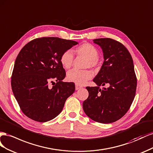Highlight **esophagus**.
Segmentation results:
<instances>
[{
	"mask_svg": "<svg viewBox=\"0 0 153 153\" xmlns=\"http://www.w3.org/2000/svg\"><path fill=\"white\" fill-rule=\"evenodd\" d=\"M82 88V86H79V85H78L76 84V90H79V89H80V88Z\"/></svg>",
	"mask_w": 153,
	"mask_h": 153,
	"instance_id": "obj_1",
	"label": "esophagus"
}]
</instances>
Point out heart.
Returning a JSON list of instances; mask_svg holds the SVG:
<instances>
[{
    "mask_svg": "<svg viewBox=\"0 0 153 153\" xmlns=\"http://www.w3.org/2000/svg\"><path fill=\"white\" fill-rule=\"evenodd\" d=\"M75 52L78 57L86 58L83 65V68H90L94 69L97 66L99 52L96 48L90 43H83L76 48ZM74 55L72 51H66L60 57V62L64 68L69 69L74 63ZM92 75L91 73L87 70L73 69L70 71L67 75V79L70 82H74L78 85H82L90 79Z\"/></svg>",
    "mask_w": 153,
    "mask_h": 153,
    "instance_id": "obj_1",
    "label": "heart"
}]
</instances>
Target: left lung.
Masks as SVG:
<instances>
[{
	"label": "left lung",
	"instance_id": "8db88e82",
	"mask_svg": "<svg viewBox=\"0 0 153 153\" xmlns=\"http://www.w3.org/2000/svg\"><path fill=\"white\" fill-rule=\"evenodd\" d=\"M94 42L101 47L104 62L93 81L97 86H87L88 97L82 103L86 115L99 123L119 120L131 105L137 79L133 61L124 45L111 38H98ZM106 85L107 88H100Z\"/></svg>",
	"mask_w": 153,
	"mask_h": 153
}]
</instances>
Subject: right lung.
Instances as JSON below:
<instances>
[{"mask_svg":"<svg viewBox=\"0 0 153 153\" xmlns=\"http://www.w3.org/2000/svg\"><path fill=\"white\" fill-rule=\"evenodd\" d=\"M77 43L57 37H43L29 42L21 49L12 73L11 88L27 117L45 123L62 112L66 100L75 91V84L62 81L66 74L60 57ZM52 80L56 83L49 88L48 84Z\"/></svg>","mask_w":153,"mask_h":153,"instance_id":"add662e5","label":"right lung"}]
</instances>
